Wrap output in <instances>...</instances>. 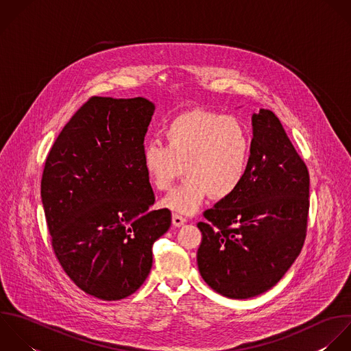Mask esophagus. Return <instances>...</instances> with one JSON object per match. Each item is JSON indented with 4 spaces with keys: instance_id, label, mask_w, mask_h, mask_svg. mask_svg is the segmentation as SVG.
<instances>
[{
    "instance_id": "obj_1",
    "label": "esophagus",
    "mask_w": 351,
    "mask_h": 351,
    "mask_svg": "<svg viewBox=\"0 0 351 351\" xmlns=\"http://www.w3.org/2000/svg\"><path fill=\"white\" fill-rule=\"evenodd\" d=\"M186 221H187V220H186L184 216H182V215H179V213H172V223H173L175 227H180V226H183Z\"/></svg>"
}]
</instances>
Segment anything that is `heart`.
<instances>
[{
    "instance_id": "b5f03b06",
    "label": "heart",
    "mask_w": 351,
    "mask_h": 351,
    "mask_svg": "<svg viewBox=\"0 0 351 351\" xmlns=\"http://www.w3.org/2000/svg\"><path fill=\"white\" fill-rule=\"evenodd\" d=\"M165 143L149 141L142 149V165L157 190H168L187 176L162 201L164 206L193 213L210 193L223 199L232 195L246 178L252 139L237 117L206 110H190L173 117L162 130Z\"/></svg>"
}]
</instances>
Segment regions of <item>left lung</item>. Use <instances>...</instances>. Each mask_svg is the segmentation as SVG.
Here are the masks:
<instances>
[{"label":"left lung","mask_w":351,"mask_h":351,"mask_svg":"<svg viewBox=\"0 0 351 351\" xmlns=\"http://www.w3.org/2000/svg\"><path fill=\"white\" fill-rule=\"evenodd\" d=\"M249 169L241 187L198 223V269L216 293L247 300L272 289L306 237L309 172L274 112L252 116Z\"/></svg>","instance_id":"1"}]
</instances>
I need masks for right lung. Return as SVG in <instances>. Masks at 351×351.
Segmentation results:
<instances>
[{"label": "right lung", "mask_w": 351, "mask_h": 351, "mask_svg": "<svg viewBox=\"0 0 351 351\" xmlns=\"http://www.w3.org/2000/svg\"><path fill=\"white\" fill-rule=\"evenodd\" d=\"M154 104L90 98L65 124L45 162L40 197L51 247L86 294L119 301L134 294L153 264V243L171 227L154 194L142 149Z\"/></svg>", "instance_id": "1"}]
</instances>
